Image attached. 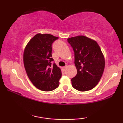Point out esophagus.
Masks as SVG:
<instances>
[{"mask_svg":"<svg viewBox=\"0 0 123 123\" xmlns=\"http://www.w3.org/2000/svg\"><path fill=\"white\" fill-rule=\"evenodd\" d=\"M66 68H67V67H66V66H64V67L62 68V69H63V70H65L66 69Z\"/></svg>","mask_w":123,"mask_h":123,"instance_id":"1","label":"esophagus"}]
</instances>
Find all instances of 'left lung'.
Segmentation results:
<instances>
[{"label":"left lung","instance_id":"8db88e82","mask_svg":"<svg viewBox=\"0 0 123 123\" xmlns=\"http://www.w3.org/2000/svg\"><path fill=\"white\" fill-rule=\"evenodd\" d=\"M74 53L77 74L71 79L76 90L86 91L97 85L105 68V58L97 42L84 36L68 39Z\"/></svg>","mask_w":123,"mask_h":123}]
</instances>
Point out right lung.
Returning <instances> with one entry per match:
<instances>
[{
    "label": "right lung",
    "mask_w": 123,
    "mask_h": 123,
    "mask_svg": "<svg viewBox=\"0 0 123 123\" xmlns=\"http://www.w3.org/2000/svg\"><path fill=\"white\" fill-rule=\"evenodd\" d=\"M58 39L50 34L38 33L28 42L24 52V64L26 74L36 88L50 91L60 85L61 70L52 64V44Z\"/></svg>",
    "instance_id": "obj_1"
}]
</instances>
